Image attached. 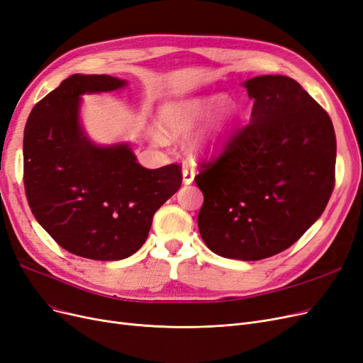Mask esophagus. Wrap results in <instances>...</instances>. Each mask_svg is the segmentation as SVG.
Masks as SVG:
<instances>
[{
  "instance_id": "1",
  "label": "esophagus",
  "mask_w": 363,
  "mask_h": 363,
  "mask_svg": "<svg viewBox=\"0 0 363 363\" xmlns=\"http://www.w3.org/2000/svg\"><path fill=\"white\" fill-rule=\"evenodd\" d=\"M195 179V169L194 168H183V183L184 184H191Z\"/></svg>"
}]
</instances>
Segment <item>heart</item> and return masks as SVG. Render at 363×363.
I'll list each match as a JSON object with an SVG mask.
<instances>
[{
    "label": "heart",
    "instance_id": "1",
    "mask_svg": "<svg viewBox=\"0 0 363 363\" xmlns=\"http://www.w3.org/2000/svg\"><path fill=\"white\" fill-rule=\"evenodd\" d=\"M218 101V96L208 94V96H198V97H189L182 99V101H169L165 105H162L159 109V126L171 133H187L191 132L196 124L201 121L210 109ZM235 114V106L228 99H223L219 102L213 121L210 126L199 132L192 145L196 150H206L213 147L216 141L219 140V135L222 130L227 128V124L233 120ZM155 140L157 143H164V138L159 133H155Z\"/></svg>",
    "mask_w": 363,
    "mask_h": 363
}]
</instances>
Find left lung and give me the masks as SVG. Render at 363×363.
Wrapping results in <instances>:
<instances>
[{"mask_svg":"<svg viewBox=\"0 0 363 363\" xmlns=\"http://www.w3.org/2000/svg\"><path fill=\"white\" fill-rule=\"evenodd\" d=\"M251 123L195 177L204 195L198 228L210 251L257 261L296 243L328 206L335 186L330 117L297 81L262 74L243 82Z\"/></svg>","mask_w":363,"mask_h":363,"instance_id":"left-lung-1","label":"left lung"}]
</instances>
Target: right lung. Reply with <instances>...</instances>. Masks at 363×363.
I'll list each match as a JSON object with an SVG mask.
<instances>
[{"mask_svg": "<svg viewBox=\"0 0 363 363\" xmlns=\"http://www.w3.org/2000/svg\"><path fill=\"white\" fill-rule=\"evenodd\" d=\"M109 74H72L37 104L23 130V184L35 220L66 251L117 261L147 240L153 215L180 189L182 169H147L128 143L94 144L82 94L124 89Z\"/></svg>", "mask_w": 363, "mask_h": 363, "instance_id": "add662e5", "label": "right lung"}]
</instances>
